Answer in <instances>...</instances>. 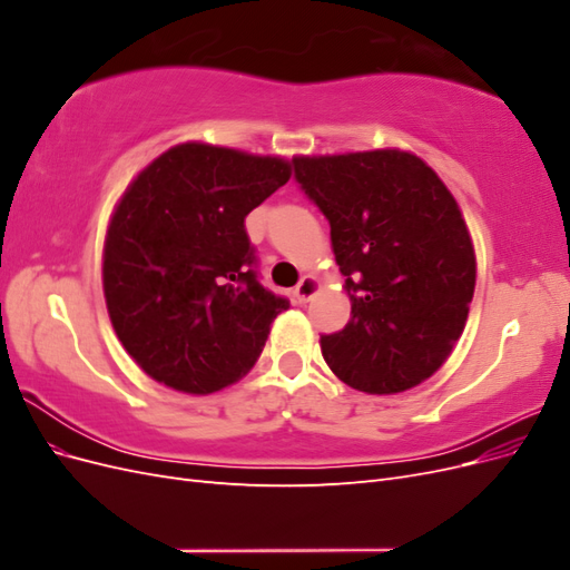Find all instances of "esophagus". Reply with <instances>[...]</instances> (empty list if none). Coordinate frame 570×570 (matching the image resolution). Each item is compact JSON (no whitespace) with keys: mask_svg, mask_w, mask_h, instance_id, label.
I'll return each instance as SVG.
<instances>
[{"mask_svg":"<svg viewBox=\"0 0 570 570\" xmlns=\"http://www.w3.org/2000/svg\"><path fill=\"white\" fill-rule=\"evenodd\" d=\"M316 292H318V281L314 278V275H304V278L299 281V285L295 287V292H292V295H295V299L299 304H306L308 299L316 295Z\"/></svg>","mask_w":570,"mask_h":570,"instance_id":"1","label":"esophagus"}]
</instances>
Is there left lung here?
<instances>
[{
	"label": "left lung",
	"instance_id": "obj_1",
	"mask_svg": "<svg viewBox=\"0 0 570 570\" xmlns=\"http://www.w3.org/2000/svg\"><path fill=\"white\" fill-rule=\"evenodd\" d=\"M295 178L331 223L352 318L321 335L342 383L396 394L433 375L469 318L475 252L456 199L416 154L295 157Z\"/></svg>",
	"mask_w": 570,
	"mask_h": 570
}]
</instances>
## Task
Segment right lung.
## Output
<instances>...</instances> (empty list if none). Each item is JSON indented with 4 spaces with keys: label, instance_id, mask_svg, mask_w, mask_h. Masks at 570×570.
<instances>
[{
    "label": "right lung",
    "instance_id": "obj_1",
    "mask_svg": "<svg viewBox=\"0 0 570 570\" xmlns=\"http://www.w3.org/2000/svg\"><path fill=\"white\" fill-rule=\"evenodd\" d=\"M289 176L281 157L185 142L118 199L105 299L120 344L157 383L212 394L256 364L289 302L258 283L245 218Z\"/></svg>",
    "mask_w": 570,
    "mask_h": 570
}]
</instances>
